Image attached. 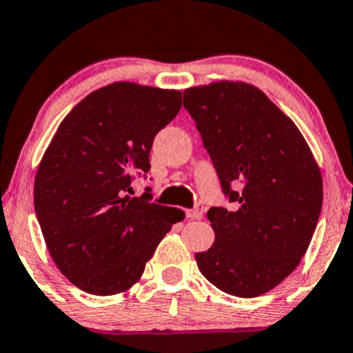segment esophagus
Here are the masks:
<instances>
[{"label": "esophagus", "instance_id": "34e87169", "mask_svg": "<svg viewBox=\"0 0 353 353\" xmlns=\"http://www.w3.org/2000/svg\"><path fill=\"white\" fill-rule=\"evenodd\" d=\"M202 214H203V205L199 203L197 207H194V209L188 210V219L190 220H201L202 219Z\"/></svg>", "mask_w": 353, "mask_h": 353}]
</instances>
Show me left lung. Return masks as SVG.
Wrapping results in <instances>:
<instances>
[{
  "label": "left lung",
  "instance_id": "8db88e82",
  "mask_svg": "<svg viewBox=\"0 0 353 353\" xmlns=\"http://www.w3.org/2000/svg\"><path fill=\"white\" fill-rule=\"evenodd\" d=\"M235 209L207 212L215 241L195 253L220 291L256 298L278 286L304 256L322 209V176L298 126L254 85L214 82L184 92Z\"/></svg>",
  "mask_w": 353,
  "mask_h": 353
}]
</instances>
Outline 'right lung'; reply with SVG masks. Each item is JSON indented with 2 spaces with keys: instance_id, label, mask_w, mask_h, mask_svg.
I'll use <instances>...</instances> for the list:
<instances>
[{
  "instance_id": "1",
  "label": "right lung",
  "mask_w": 353,
  "mask_h": 353,
  "mask_svg": "<svg viewBox=\"0 0 353 353\" xmlns=\"http://www.w3.org/2000/svg\"><path fill=\"white\" fill-rule=\"evenodd\" d=\"M179 90L114 82L63 118L34 181V209L52 260L82 291L112 296L141 278L184 212L141 197L131 181L151 169L154 136L174 120Z\"/></svg>"
}]
</instances>
